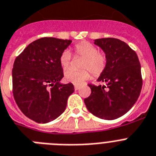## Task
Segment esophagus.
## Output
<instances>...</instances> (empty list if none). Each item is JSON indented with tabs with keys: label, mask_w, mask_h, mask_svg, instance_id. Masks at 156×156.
<instances>
[{
	"label": "esophagus",
	"mask_w": 156,
	"mask_h": 156,
	"mask_svg": "<svg viewBox=\"0 0 156 156\" xmlns=\"http://www.w3.org/2000/svg\"><path fill=\"white\" fill-rule=\"evenodd\" d=\"M74 87H75V90H79L80 89V86H78V85H75Z\"/></svg>",
	"instance_id": "esophagus-1"
}]
</instances>
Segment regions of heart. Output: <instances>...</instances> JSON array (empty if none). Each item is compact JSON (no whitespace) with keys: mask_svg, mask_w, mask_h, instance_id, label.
I'll return each mask as SVG.
<instances>
[{"mask_svg":"<svg viewBox=\"0 0 156 156\" xmlns=\"http://www.w3.org/2000/svg\"><path fill=\"white\" fill-rule=\"evenodd\" d=\"M76 54L84 58L81 71H76L69 69L65 72V78L68 82L76 85H82L91 76V70L95 76L100 75L106 66V57L103 53L99 52L92 44L87 42H81L75 46ZM71 53L64 50L60 55V64L64 69H67L71 63Z\"/></svg>","mask_w":156,"mask_h":156,"instance_id":"b5f03b06","label":"heart"}]
</instances>
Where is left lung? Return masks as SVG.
Segmentation results:
<instances>
[{"label": "left lung", "instance_id": "left-lung-1", "mask_svg": "<svg viewBox=\"0 0 156 156\" xmlns=\"http://www.w3.org/2000/svg\"><path fill=\"white\" fill-rule=\"evenodd\" d=\"M94 44L106 54V69L97 80L106 86L88 84L91 93L84 103L94 116L116 119L126 114L139 98L143 83L140 64L136 52L122 40L98 38Z\"/></svg>", "mask_w": 156, "mask_h": 156}]
</instances>
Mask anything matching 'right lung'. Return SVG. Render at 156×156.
<instances>
[{
	"label": "right lung",
	"mask_w": 156,
	"mask_h": 156,
	"mask_svg": "<svg viewBox=\"0 0 156 156\" xmlns=\"http://www.w3.org/2000/svg\"><path fill=\"white\" fill-rule=\"evenodd\" d=\"M71 40L45 37L32 42L16 58L12 69L15 101L25 116L38 123L56 119L65 110L72 83L64 77L60 55Z\"/></svg>",
	"instance_id": "right-lung-1"
}]
</instances>
